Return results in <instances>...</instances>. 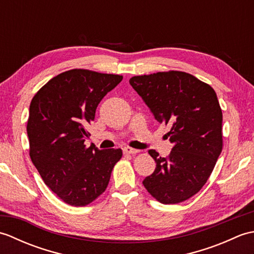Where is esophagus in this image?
I'll use <instances>...</instances> for the list:
<instances>
[{
  "label": "esophagus",
  "instance_id": "1",
  "mask_svg": "<svg viewBox=\"0 0 254 254\" xmlns=\"http://www.w3.org/2000/svg\"><path fill=\"white\" fill-rule=\"evenodd\" d=\"M123 153H124V154H131V155H133V154L138 153V150L135 149V148H132V147L127 146V147L123 148Z\"/></svg>",
  "mask_w": 254,
  "mask_h": 254
}]
</instances>
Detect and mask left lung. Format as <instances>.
<instances>
[{
  "instance_id": "1",
  "label": "left lung",
  "mask_w": 254,
  "mask_h": 254,
  "mask_svg": "<svg viewBox=\"0 0 254 254\" xmlns=\"http://www.w3.org/2000/svg\"><path fill=\"white\" fill-rule=\"evenodd\" d=\"M156 120L170 127L174 144L168 157L148 153L156 168L143 185L163 204H177L196 194L206 183L222 153L223 113L216 93L193 75L158 72L130 79Z\"/></svg>"
}]
</instances>
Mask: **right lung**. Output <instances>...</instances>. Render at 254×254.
<instances>
[{
	"mask_svg": "<svg viewBox=\"0 0 254 254\" xmlns=\"http://www.w3.org/2000/svg\"><path fill=\"white\" fill-rule=\"evenodd\" d=\"M121 75L69 69L32 98L27 122L29 155L42 180L62 201L85 206L105 192L121 148L86 147L87 127L102 98Z\"/></svg>",
	"mask_w": 254,
	"mask_h": 254,
	"instance_id": "add662e5",
	"label": "right lung"
}]
</instances>
